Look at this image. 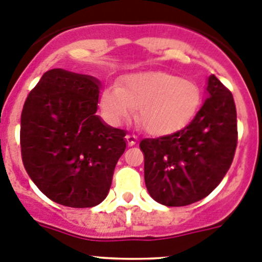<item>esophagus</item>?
I'll return each mask as SVG.
<instances>
[{"label":"esophagus","mask_w":262,"mask_h":262,"mask_svg":"<svg viewBox=\"0 0 262 262\" xmlns=\"http://www.w3.org/2000/svg\"><path fill=\"white\" fill-rule=\"evenodd\" d=\"M126 142H128V145L129 147H133V145H136L137 143H138V138H137L136 136H133V134H128V136L125 137Z\"/></svg>","instance_id":"1"}]
</instances>
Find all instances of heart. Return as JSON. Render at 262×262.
<instances>
[{"instance_id":"1","label":"heart","mask_w":262,"mask_h":262,"mask_svg":"<svg viewBox=\"0 0 262 262\" xmlns=\"http://www.w3.org/2000/svg\"><path fill=\"white\" fill-rule=\"evenodd\" d=\"M200 101V90L193 82L163 71L134 74L123 86L109 85L100 96V105L110 122H128L139 109V125L154 137L184 128L197 113Z\"/></svg>"}]
</instances>
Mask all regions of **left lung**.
Masks as SVG:
<instances>
[{
    "mask_svg": "<svg viewBox=\"0 0 262 262\" xmlns=\"http://www.w3.org/2000/svg\"><path fill=\"white\" fill-rule=\"evenodd\" d=\"M237 145V114L230 90L214 75L191 123L174 134L143 139L144 181L154 201L180 207L211 193L230 169Z\"/></svg>",
    "mask_w": 262,
    "mask_h": 262,
    "instance_id": "8db88e82",
    "label": "left lung"
}]
</instances>
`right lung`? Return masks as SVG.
Wrapping results in <instances>:
<instances>
[{
    "mask_svg": "<svg viewBox=\"0 0 262 262\" xmlns=\"http://www.w3.org/2000/svg\"><path fill=\"white\" fill-rule=\"evenodd\" d=\"M100 88L94 76L51 69L22 109L25 169L46 197L68 207H94L105 200L126 148L125 130L95 114Z\"/></svg>",
    "mask_w": 262,
    "mask_h": 262,
    "instance_id": "add662e5",
    "label": "right lung"
}]
</instances>
